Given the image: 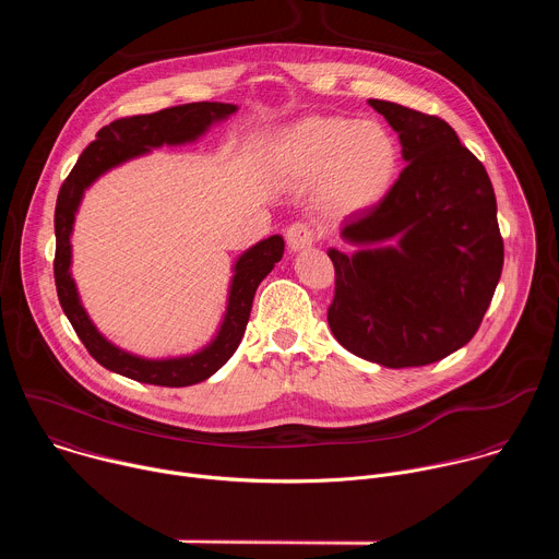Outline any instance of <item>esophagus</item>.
Wrapping results in <instances>:
<instances>
[{
	"instance_id": "obj_1",
	"label": "esophagus",
	"mask_w": 559,
	"mask_h": 559,
	"mask_svg": "<svg viewBox=\"0 0 559 559\" xmlns=\"http://www.w3.org/2000/svg\"><path fill=\"white\" fill-rule=\"evenodd\" d=\"M285 238H287L289 250H292V252H298V250H305V248H309V246L313 243L316 231L311 229V225H307V223H302V221H296V223H292V225L287 227Z\"/></svg>"
}]
</instances>
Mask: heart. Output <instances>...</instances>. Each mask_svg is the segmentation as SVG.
Returning <instances> with one entry per match:
<instances>
[{"mask_svg":"<svg viewBox=\"0 0 559 559\" xmlns=\"http://www.w3.org/2000/svg\"><path fill=\"white\" fill-rule=\"evenodd\" d=\"M274 162L294 183L318 179V201L330 212L354 214L376 205L391 188L401 150L376 121L311 117L283 132Z\"/></svg>","mask_w":559,"mask_h":559,"instance_id":"1","label":"heart"}]
</instances>
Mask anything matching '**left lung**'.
Instances as JSON below:
<instances>
[{
	"label": "left lung",
	"instance_id": "8db88e82",
	"mask_svg": "<svg viewBox=\"0 0 559 559\" xmlns=\"http://www.w3.org/2000/svg\"><path fill=\"white\" fill-rule=\"evenodd\" d=\"M403 143L405 170L373 207L343 223L356 254L328 250L334 298L328 323L352 354L425 367L480 328L504 265L491 179L436 115L369 99ZM401 237L397 249H378Z\"/></svg>",
	"mask_w": 559,
	"mask_h": 559
}]
</instances>
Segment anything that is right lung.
<instances>
[{
    "label": "right lung",
    "mask_w": 559,
    "mask_h": 559,
    "mask_svg": "<svg viewBox=\"0 0 559 559\" xmlns=\"http://www.w3.org/2000/svg\"><path fill=\"white\" fill-rule=\"evenodd\" d=\"M236 106L221 102H197L164 108L152 115H134L121 117L112 123L104 126L97 132V139L76 158L74 168L66 177L59 188L57 207H55V285L63 313L68 316L70 325L74 328L79 341L84 343L88 354L106 369L121 373L126 378L158 384V386H188L210 378L218 371L229 356L241 343L252 300L261 281L272 272L274 263L283 259L285 241L281 236H270L252 250H248L236 263V274L229 289L227 313L218 336L203 352L188 358L173 360H145L130 356L115 345H110L91 323L82 302H79L74 283L70 278V229L74 221V212L82 201L84 190L108 168L126 162L130 156L143 154L150 147L164 143H183L197 139L212 121L225 119L231 115Z\"/></svg>",
    "instance_id": "right-lung-1"
}]
</instances>
